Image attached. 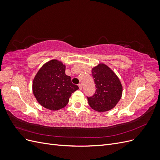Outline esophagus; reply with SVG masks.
I'll list each match as a JSON object with an SVG mask.
<instances>
[{"instance_id": "34e87169", "label": "esophagus", "mask_w": 160, "mask_h": 160, "mask_svg": "<svg viewBox=\"0 0 160 160\" xmlns=\"http://www.w3.org/2000/svg\"><path fill=\"white\" fill-rule=\"evenodd\" d=\"M79 89H80V90H82V89H83V87H82V85H81V84H79Z\"/></svg>"}]
</instances>
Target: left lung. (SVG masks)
<instances>
[{"mask_svg": "<svg viewBox=\"0 0 160 160\" xmlns=\"http://www.w3.org/2000/svg\"><path fill=\"white\" fill-rule=\"evenodd\" d=\"M96 87L95 95L88 98L90 107L99 112L113 109L122 97L123 86L118 75L102 62L91 69Z\"/></svg>", "mask_w": 160, "mask_h": 160, "instance_id": "1", "label": "left lung"}]
</instances>
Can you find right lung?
<instances>
[{
    "mask_svg": "<svg viewBox=\"0 0 160 160\" xmlns=\"http://www.w3.org/2000/svg\"><path fill=\"white\" fill-rule=\"evenodd\" d=\"M65 71V65L62 61L52 59L43 64L34 77L32 93L43 108L51 111L65 108L72 93L79 89Z\"/></svg>",
    "mask_w": 160,
    "mask_h": 160,
    "instance_id": "1",
    "label": "right lung"
}]
</instances>
